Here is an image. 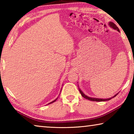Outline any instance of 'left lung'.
I'll return each instance as SVG.
<instances>
[{
    "label": "left lung",
    "mask_w": 134,
    "mask_h": 134,
    "mask_svg": "<svg viewBox=\"0 0 134 134\" xmlns=\"http://www.w3.org/2000/svg\"><path fill=\"white\" fill-rule=\"evenodd\" d=\"M109 25L111 28H112L113 29H116V30L119 32V28H118V27L116 26V25H115L114 23H113L112 22H109ZM79 91H80V93L81 94V96H82L84 98H85L87 100H91V101H95V102H102V101H106V100H109L111 99L112 98H113V97H115V96H116V95L118 94H116V95H115L114 96H113L112 97H111V98H109V99H99V98H93V97H90L89 96H86V95H85V94L83 93V92L81 91V90L79 89Z\"/></svg>",
    "instance_id": "left-lung-1"
}]
</instances>
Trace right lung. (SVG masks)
<instances>
[{"label": "right lung", "mask_w": 134, "mask_h": 134, "mask_svg": "<svg viewBox=\"0 0 134 134\" xmlns=\"http://www.w3.org/2000/svg\"><path fill=\"white\" fill-rule=\"evenodd\" d=\"M57 99V98L55 100H54V101H53V102H50V103H48V104H50V103H53V102H55V100H56Z\"/></svg>", "instance_id": "add662e5"}]
</instances>
